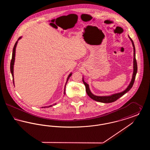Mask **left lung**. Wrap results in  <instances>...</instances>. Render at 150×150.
<instances>
[{"label": "left lung", "instance_id": "8db88e82", "mask_svg": "<svg viewBox=\"0 0 150 150\" xmlns=\"http://www.w3.org/2000/svg\"><path fill=\"white\" fill-rule=\"evenodd\" d=\"M129 38L130 40V41L132 42V44L133 45V75H132V78L130 81V83H129L128 87L122 92H119V93H115V94H112L110 96H96L94 94H93V93L91 92L90 89H89V85L84 81V77H83V83L84 84V85L86 86V92L87 94L88 95V96L91 98L92 100H94L96 101L97 102H102V103H111L116 101L117 99H119V98H120L122 97L124 94H125V93H127L128 91L130 90V89L132 88V86H133L135 78H136V74L137 72V61L136 59V50H135V47H134V44L133 43V41L132 40V39L130 38V36L128 35Z\"/></svg>", "mask_w": 150, "mask_h": 150}]
</instances>
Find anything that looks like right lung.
I'll use <instances>...</instances> for the list:
<instances>
[{
	"label": "right lung",
	"instance_id": "right-lung-1",
	"mask_svg": "<svg viewBox=\"0 0 150 150\" xmlns=\"http://www.w3.org/2000/svg\"><path fill=\"white\" fill-rule=\"evenodd\" d=\"M22 36L21 37H20L19 38H18V39L17 40V41L15 43V44H14V47H13V52H12V59H11V66H10V69H11V74H12V78H13V84H14V75H13V67H14V61H15V55H16V47H17V43H18V41L20 39H21ZM72 75V72H71L69 75V76H68V77H67V80H66V84H65V86H64V94H65V87H66V84H67V82L68 81V80H69V79L70 78V77ZM56 105V103H54V104H53V105ZM53 105H50V106H45V107H42V108H45V107H47V108H48V107H52L53 106Z\"/></svg>",
	"mask_w": 150,
	"mask_h": 150
}]
</instances>
